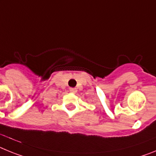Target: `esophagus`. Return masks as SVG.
<instances>
[{
	"instance_id": "obj_1",
	"label": "esophagus",
	"mask_w": 156,
	"mask_h": 156,
	"mask_svg": "<svg viewBox=\"0 0 156 156\" xmlns=\"http://www.w3.org/2000/svg\"><path fill=\"white\" fill-rule=\"evenodd\" d=\"M70 91L71 92V93H76L78 90H77L76 88H70Z\"/></svg>"
}]
</instances>
